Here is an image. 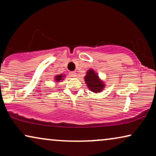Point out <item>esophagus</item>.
<instances>
[{
    "label": "esophagus",
    "instance_id": "esophagus-1",
    "mask_svg": "<svg viewBox=\"0 0 156 156\" xmlns=\"http://www.w3.org/2000/svg\"><path fill=\"white\" fill-rule=\"evenodd\" d=\"M69 74H70V76H72V77H75V76H76V72H70Z\"/></svg>",
    "mask_w": 156,
    "mask_h": 156
}]
</instances>
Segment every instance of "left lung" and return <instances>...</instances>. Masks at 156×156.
<instances>
[{"instance_id": "obj_1", "label": "left lung", "mask_w": 156, "mask_h": 156, "mask_svg": "<svg viewBox=\"0 0 156 156\" xmlns=\"http://www.w3.org/2000/svg\"><path fill=\"white\" fill-rule=\"evenodd\" d=\"M85 82L87 84V87L91 91L94 92H99L103 89L104 84L100 82L97 74L94 73L92 69H89L87 72V75L84 77Z\"/></svg>"}]
</instances>
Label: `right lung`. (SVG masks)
<instances>
[{
	"mask_svg": "<svg viewBox=\"0 0 156 156\" xmlns=\"http://www.w3.org/2000/svg\"><path fill=\"white\" fill-rule=\"evenodd\" d=\"M55 79H56V80L57 81V82H59V80H61L62 79V74H60V75H57V76H55Z\"/></svg>",
	"mask_w": 156,
	"mask_h": 156,
	"instance_id": "add662e5",
	"label": "right lung"
}]
</instances>
